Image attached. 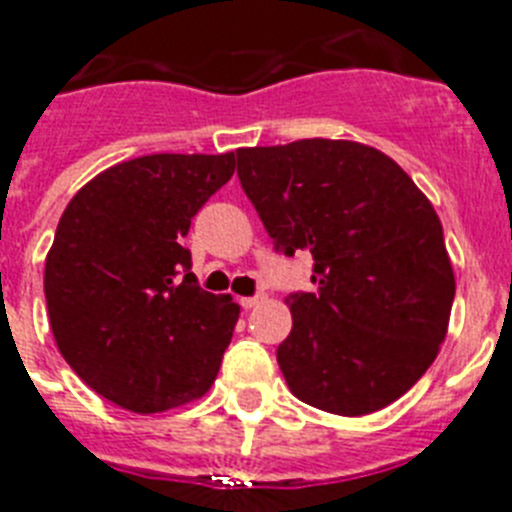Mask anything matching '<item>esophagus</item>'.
<instances>
[{"instance_id": "34e87169", "label": "esophagus", "mask_w": 512, "mask_h": 512, "mask_svg": "<svg viewBox=\"0 0 512 512\" xmlns=\"http://www.w3.org/2000/svg\"><path fill=\"white\" fill-rule=\"evenodd\" d=\"M262 299H265L262 293H255V296H242V299H239V304H242V309H252V306L260 304Z\"/></svg>"}]
</instances>
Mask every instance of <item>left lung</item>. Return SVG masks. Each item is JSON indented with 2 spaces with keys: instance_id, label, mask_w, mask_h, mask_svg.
Segmentation results:
<instances>
[{
  "instance_id": "obj_1",
  "label": "left lung",
  "mask_w": 512,
  "mask_h": 512,
  "mask_svg": "<svg viewBox=\"0 0 512 512\" xmlns=\"http://www.w3.org/2000/svg\"><path fill=\"white\" fill-rule=\"evenodd\" d=\"M237 175L273 250L311 255L314 291L288 296L278 366L301 402L358 417L420 381L451 317L443 226L410 175L355 141L237 149Z\"/></svg>"
}]
</instances>
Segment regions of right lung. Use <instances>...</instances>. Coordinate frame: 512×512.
<instances>
[{
	"label": "right lung",
	"mask_w": 512,
	"mask_h": 512,
	"mask_svg": "<svg viewBox=\"0 0 512 512\" xmlns=\"http://www.w3.org/2000/svg\"><path fill=\"white\" fill-rule=\"evenodd\" d=\"M234 175V154H149L115 164L66 206L46 257L64 361L131 412L203 397L239 319L190 273V221Z\"/></svg>",
	"instance_id": "add662e5"
}]
</instances>
